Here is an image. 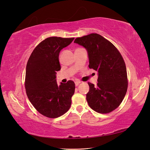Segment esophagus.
<instances>
[{"instance_id": "1", "label": "esophagus", "mask_w": 150, "mask_h": 150, "mask_svg": "<svg viewBox=\"0 0 150 150\" xmlns=\"http://www.w3.org/2000/svg\"><path fill=\"white\" fill-rule=\"evenodd\" d=\"M80 83H81V81H76V82H75V85H76V86H78Z\"/></svg>"}]
</instances>
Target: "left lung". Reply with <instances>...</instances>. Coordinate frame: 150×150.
<instances>
[{
  "instance_id": "obj_1",
  "label": "left lung",
  "mask_w": 150,
  "mask_h": 150,
  "mask_svg": "<svg viewBox=\"0 0 150 150\" xmlns=\"http://www.w3.org/2000/svg\"><path fill=\"white\" fill-rule=\"evenodd\" d=\"M87 50L89 67L98 72L96 86L88 82L86 100L90 108L101 114L118 107L128 89L125 61L117 49L101 35L93 33L74 40Z\"/></svg>"
}]
</instances>
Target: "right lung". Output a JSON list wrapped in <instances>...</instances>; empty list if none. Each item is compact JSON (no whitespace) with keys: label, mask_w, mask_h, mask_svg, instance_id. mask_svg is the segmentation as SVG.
<instances>
[{"label":"right lung","mask_w":150,"mask_h":150,"mask_svg":"<svg viewBox=\"0 0 150 150\" xmlns=\"http://www.w3.org/2000/svg\"><path fill=\"white\" fill-rule=\"evenodd\" d=\"M74 39L51 37L44 39L35 47L27 63V96L35 110L49 118L63 115L71 107L75 84L69 80L58 86L56 74L61 69L60 51Z\"/></svg>","instance_id":"1"}]
</instances>
